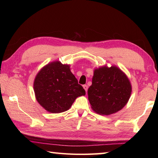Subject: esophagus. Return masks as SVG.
Returning a JSON list of instances; mask_svg holds the SVG:
<instances>
[{
	"label": "esophagus",
	"mask_w": 158,
	"mask_h": 158,
	"mask_svg": "<svg viewBox=\"0 0 158 158\" xmlns=\"http://www.w3.org/2000/svg\"><path fill=\"white\" fill-rule=\"evenodd\" d=\"M83 88H84V89L85 90V92H87V91H88V85H83Z\"/></svg>",
	"instance_id": "obj_1"
}]
</instances>
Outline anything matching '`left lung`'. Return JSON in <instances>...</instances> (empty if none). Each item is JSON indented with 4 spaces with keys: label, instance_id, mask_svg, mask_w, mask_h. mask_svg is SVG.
Wrapping results in <instances>:
<instances>
[{
    "label": "left lung",
    "instance_id": "left-lung-1",
    "mask_svg": "<svg viewBox=\"0 0 158 158\" xmlns=\"http://www.w3.org/2000/svg\"><path fill=\"white\" fill-rule=\"evenodd\" d=\"M131 92L132 85L122 70L115 66H104L94 71L88 100L94 111L109 115L123 108Z\"/></svg>",
    "mask_w": 158,
    "mask_h": 158
}]
</instances>
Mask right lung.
<instances>
[{
	"instance_id": "1",
	"label": "right lung",
	"mask_w": 158,
	"mask_h": 158,
	"mask_svg": "<svg viewBox=\"0 0 158 158\" xmlns=\"http://www.w3.org/2000/svg\"><path fill=\"white\" fill-rule=\"evenodd\" d=\"M34 91L38 102L52 113L66 111L77 97L85 95V89L70 71V65L59 61L49 63L37 73Z\"/></svg>"
}]
</instances>
